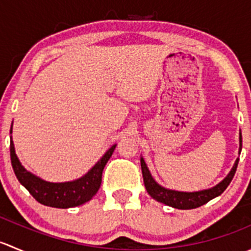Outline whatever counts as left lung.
Returning <instances> with one entry per match:
<instances>
[{
    "instance_id": "8db88e82",
    "label": "left lung",
    "mask_w": 251,
    "mask_h": 251,
    "mask_svg": "<svg viewBox=\"0 0 251 251\" xmlns=\"http://www.w3.org/2000/svg\"><path fill=\"white\" fill-rule=\"evenodd\" d=\"M239 143H240V147H239V154H240V151H242V135H240L239 137ZM238 161H239V158L235 160V164L233 169L231 170V173L227 175L226 178H225L222 182H220L217 186L212 187V188L210 189H205V191L193 192V193L170 191V189H166L164 188V187L159 186V184L154 181L153 177H151L148 168H147L146 163H144L143 158H141V168H142V175H143L144 186H146L147 192H148L149 196H151V198L160 201V203L169 205V206L176 207V209L189 210V209H196V207L201 206V205L206 204L207 201L214 199L215 197H219L220 194L224 193V191L228 187V184L231 183L232 178H233L235 170H237Z\"/></svg>"
}]
</instances>
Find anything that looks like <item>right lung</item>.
<instances>
[{
	"mask_svg": "<svg viewBox=\"0 0 251 251\" xmlns=\"http://www.w3.org/2000/svg\"><path fill=\"white\" fill-rule=\"evenodd\" d=\"M12 132V128H11ZM11 163L16 174L18 181L29 191V193L36 199L39 203L50 207L58 209H68V207L78 206L91 201L92 197L100 189L102 183V173L105 164L110 159L114 149L116 146H113L100 161L81 178L73 182H64V183H50L32 174L27 173L18 160L14 151V144L11 137Z\"/></svg>",
	"mask_w": 251,
	"mask_h": 251,
	"instance_id": "obj_1",
	"label": "right lung"
}]
</instances>
